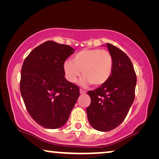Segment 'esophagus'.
<instances>
[{
  "mask_svg": "<svg viewBox=\"0 0 159 159\" xmlns=\"http://www.w3.org/2000/svg\"><path fill=\"white\" fill-rule=\"evenodd\" d=\"M80 93H81V94H85L86 92H85L84 90H81H81H80Z\"/></svg>",
  "mask_w": 159,
  "mask_h": 159,
  "instance_id": "obj_1",
  "label": "esophagus"
}]
</instances>
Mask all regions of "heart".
<instances>
[{
  "label": "heart",
  "mask_w": 159,
  "mask_h": 159,
  "mask_svg": "<svg viewBox=\"0 0 159 159\" xmlns=\"http://www.w3.org/2000/svg\"><path fill=\"white\" fill-rule=\"evenodd\" d=\"M114 69V60L111 53L100 48H87L80 51L72 61L63 63L66 77L74 83L81 75L84 78L81 84L84 87L93 84L99 87L105 84L111 77Z\"/></svg>",
  "instance_id": "1"
}]
</instances>
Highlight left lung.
I'll use <instances>...</instances> for the list:
<instances>
[{
	"label": "left lung",
	"mask_w": 159,
	"mask_h": 159,
	"mask_svg": "<svg viewBox=\"0 0 159 159\" xmlns=\"http://www.w3.org/2000/svg\"><path fill=\"white\" fill-rule=\"evenodd\" d=\"M114 69L107 83L87 92L91 103L87 108L89 123L100 132H108L122 123L134 99L136 74L131 60L117 47L107 43Z\"/></svg>",
	"instance_id": "obj_1"
}]
</instances>
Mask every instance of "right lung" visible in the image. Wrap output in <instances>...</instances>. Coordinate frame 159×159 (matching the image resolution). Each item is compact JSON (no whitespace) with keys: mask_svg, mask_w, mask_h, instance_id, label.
<instances>
[{"mask_svg":"<svg viewBox=\"0 0 159 159\" xmlns=\"http://www.w3.org/2000/svg\"><path fill=\"white\" fill-rule=\"evenodd\" d=\"M75 50L47 41L32 51L23 63L20 91L29 114L46 129L65 125L80 96L79 87L66 79L63 63Z\"/></svg>","mask_w":159,"mask_h":159,"instance_id":"1","label":"right lung"}]
</instances>
